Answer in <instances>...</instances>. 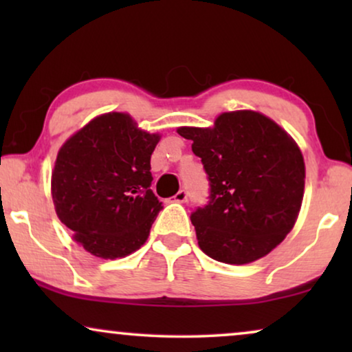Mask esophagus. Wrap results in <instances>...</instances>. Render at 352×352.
Listing matches in <instances>:
<instances>
[{"label":"esophagus","instance_id":"34e87169","mask_svg":"<svg viewBox=\"0 0 352 352\" xmlns=\"http://www.w3.org/2000/svg\"><path fill=\"white\" fill-rule=\"evenodd\" d=\"M173 199H175V201H177V204H184V201H187V199H189V192L186 189H181L175 197H173Z\"/></svg>","mask_w":352,"mask_h":352}]
</instances>
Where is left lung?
I'll list each match as a JSON object with an SVG mask.
<instances>
[{"label": "left lung", "mask_w": 352, "mask_h": 352, "mask_svg": "<svg viewBox=\"0 0 352 352\" xmlns=\"http://www.w3.org/2000/svg\"><path fill=\"white\" fill-rule=\"evenodd\" d=\"M194 141L210 184L190 219L201 252L247 264L266 256L295 226L305 192V160L295 141L252 110L223 113L213 128H179Z\"/></svg>", "instance_id": "obj_1"}]
</instances>
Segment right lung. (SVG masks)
Returning <instances> with one entry per match:
<instances>
[{"mask_svg": "<svg viewBox=\"0 0 352 352\" xmlns=\"http://www.w3.org/2000/svg\"><path fill=\"white\" fill-rule=\"evenodd\" d=\"M158 134L124 113H105L57 153L52 200L59 219L86 252L115 259L146 242L163 208L151 189V155Z\"/></svg>", "mask_w": 352, "mask_h": 352, "instance_id": "right-lung-1", "label": "right lung"}]
</instances>
